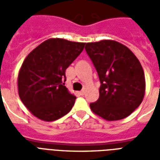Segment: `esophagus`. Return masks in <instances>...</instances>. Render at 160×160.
Masks as SVG:
<instances>
[{"mask_svg": "<svg viewBox=\"0 0 160 160\" xmlns=\"http://www.w3.org/2000/svg\"><path fill=\"white\" fill-rule=\"evenodd\" d=\"M84 93H85V90H84V89H83V90H81L80 92V95H84Z\"/></svg>", "mask_w": 160, "mask_h": 160, "instance_id": "34e87169", "label": "esophagus"}]
</instances>
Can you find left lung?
I'll return each mask as SVG.
<instances>
[{
  "label": "left lung",
  "instance_id": "left-lung-1",
  "mask_svg": "<svg viewBox=\"0 0 160 160\" xmlns=\"http://www.w3.org/2000/svg\"><path fill=\"white\" fill-rule=\"evenodd\" d=\"M87 55L100 81L99 98L91 110L107 121L127 118L139 107L145 94L144 71L128 47L113 40L87 42Z\"/></svg>",
  "mask_w": 160,
  "mask_h": 160
}]
</instances>
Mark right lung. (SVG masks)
Returning a JSON list of instances; mask_svg holds the SVG:
<instances>
[{
	"instance_id": "1",
	"label": "right lung",
	"mask_w": 160,
	"mask_h": 160,
	"mask_svg": "<svg viewBox=\"0 0 160 160\" xmlns=\"http://www.w3.org/2000/svg\"><path fill=\"white\" fill-rule=\"evenodd\" d=\"M85 44L51 38L26 56L19 70L18 89L22 103L35 117L51 122L71 111L76 97L64 86L65 72Z\"/></svg>"
}]
</instances>
